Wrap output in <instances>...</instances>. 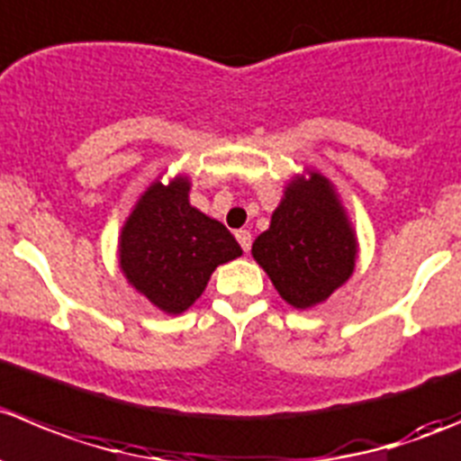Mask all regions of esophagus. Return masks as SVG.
I'll use <instances>...</instances> for the list:
<instances>
[{
  "label": "esophagus",
  "mask_w": 461,
  "mask_h": 461,
  "mask_svg": "<svg viewBox=\"0 0 461 461\" xmlns=\"http://www.w3.org/2000/svg\"><path fill=\"white\" fill-rule=\"evenodd\" d=\"M235 238H238L240 247H242L244 253L251 249V233H249V230H238V233H235Z\"/></svg>",
  "instance_id": "34e87169"
}]
</instances>
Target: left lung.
<instances>
[{"label": "left lung", "mask_w": 461, "mask_h": 461, "mask_svg": "<svg viewBox=\"0 0 461 461\" xmlns=\"http://www.w3.org/2000/svg\"><path fill=\"white\" fill-rule=\"evenodd\" d=\"M251 253L292 308L323 303L350 278L357 258V238L335 185L319 172L294 176Z\"/></svg>", "instance_id": "1"}]
</instances>
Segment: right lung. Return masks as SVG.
<instances>
[{
  "label": "right lung",
  "mask_w": 461,
  "mask_h": 461,
  "mask_svg": "<svg viewBox=\"0 0 461 461\" xmlns=\"http://www.w3.org/2000/svg\"><path fill=\"white\" fill-rule=\"evenodd\" d=\"M240 256L230 230L190 203L187 176L153 181L122 226V274L167 314L185 312L212 271Z\"/></svg>",
  "instance_id": "right-lung-1"
}]
</instances>
